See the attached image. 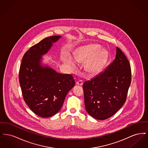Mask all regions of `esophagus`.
Masks as SVG:
<instances>
[{"label":"esophagus","instance_id":"1","mask_svg":"<svg viewBox=\"0 0 148 148\" xmlns=\"http://www.w3.org/2000/svg\"><path fill=\"white\" fill-rule=\"evenodd\" d=\"M76 84L78 85H82L83 84V82L82 80H79L76 83Z\"/></svg>","mask_w":148,"mask_h":148}]
</instances>
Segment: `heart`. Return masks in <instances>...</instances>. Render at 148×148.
<instances>
[{
    "label": "heart",
    "mask_w": 148,
    "mask_h": 148,
    "mask_svg": "<svg viewBox=\"0 0 148 148\" xmlns=\"http://www.w3.org/2000/svg\"><path fill=\"white\" fill-rule=\"evenodd\" d=\"M101 47L95 44H89L77 48L74 53V56L78 62H86L85 68L91 76L100 74L106 66L108 55L106 51L100 50ZM63 62L73 68L76 66L75 60L71 56L63 58Z\"/></svg>",
    "instance_id": "b5f03b06"
}]
</instances>
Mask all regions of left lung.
I'll use <instances>...</instances> for the list:
<instances>
[{
  "mask_svg": "<svg viewBox=\"0 0 148 148\" xmlns=\"http://www.w3.org/2000/svg\"><path fill=\"white\" fill-rule=\"evenodd\" d=\"M130 83V65L116 47L113 62L104 71L83 84L86 112L96 119L112 116L125 103Z\"/></svg>",
  "mask_w": 148,
  "mask_h": 148,
  "instance_id": "8db88e82",
  "label": "left lung"
}]
</instances>
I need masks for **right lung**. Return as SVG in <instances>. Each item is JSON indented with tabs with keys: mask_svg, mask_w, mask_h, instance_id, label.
I'll return each mask as SVG.
<instances>
[{
	"mask_svg": "<svg viewBox=\"0 0 148 148\" xmlns=\"http://www.w3.org/2000/svg\"><path fill=\"white\" fill-rule=\"evenodd\" d=\"M61 37H47L32 46L24 55L20 66L19 80L24 100L35 114L42 118L58 113L75 85L71 74L57 73L42 64V56Z\"/></svg>",
	"mask_w": 148,
	"mask_h": 148,
	"instance_id": "right-lung-1",
	"label": "right lung"
}]
</instances>
